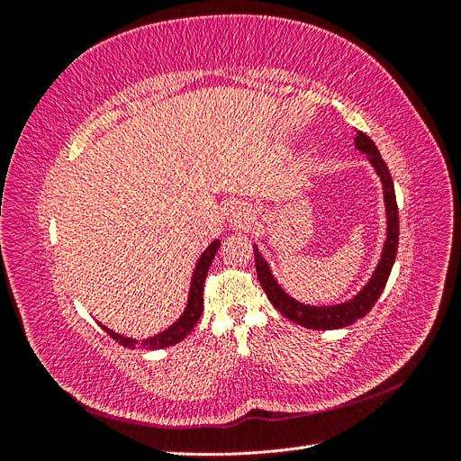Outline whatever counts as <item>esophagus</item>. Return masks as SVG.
Returning a JSON list of instances; mask_svg holds the SVG:
<instances>
[{
    "instance_id": "esophagus-1",
    "label": "esophagus",
    "mask_w": 461,
    "mask_h": 461,
    "mask_svg": "<svg viewBox=\"0 0 461 461\" xmlns=\"http://www.w3.org/2000/svg\"><path fill=\"white\" fill-rule=\"evenodd\" d=\"M227 221L234 229H248L254 222V215L246 203L230 202L227 207Z\"/></svg>"
}]
</instances>
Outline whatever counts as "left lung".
Here are the masks:
<instances>
[{
	"instance_id": "1",
	"label": "left lung",
	"mask_w": 461,
	"mask_h": 461,
	"mask_svg": "<svg viewBox=\"0 0 461 461\" xmlns=\"http://www.w3.org/2000/svg\"><path fill=\"white\" fill-rule=\"evenodd\" d=\"M356 148L366 153L367 161L379 175L383 194H384V212H386V240L381 252V259L376 263V267L367 281V285L361 288L352 300H346L334 305H308L288 296L286 292L276 283V278L271 273V267L267 259L261 256L258 246L254 244V256H256V271L259 285L263 286L265 294H267L273 308L281 312L286 319L294 321V323L305 327V329H315V330H332V329H342L356 323L357 319L366 317L375 302L379 300L383 290L386 286L388 275L393 271V265L398 252V205H396V194H394V183L386 163L383 161L379 149H376L375 142L364 132L356 134L354 138Z\"/></svg>"
}]
</instances>
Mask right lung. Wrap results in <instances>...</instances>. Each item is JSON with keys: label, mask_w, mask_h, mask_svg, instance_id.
I'll list each match as a JSON object with an SVG mask.
<instances>
[{"label": "right lung", "mask_w": 461, "mask_h": 461, "mask_svg": "<svg viewBox=\"0 0 461 461\" xmlns=\"http://www.w3.org/2000/svg\"><path fill=\"white\" fill-rule=\"evenodd\" d=\"M219 246H221V242L213 240L203 249V254L200 256V259L196 263V269H194V275H192L188 303H186L183 315H180L175 323L171 327H167L163 332L153 334V337L142 340L140 346L146 348V350H159V348H167V346H173V344L180 342L194 329V325L198 323L202 317V312H203V283H205L207 271H209V267H212V261L217 254ZM102 327H104V330H107L109 337L115 342H119L124 348H132L134 350V346L138 344L136 339H127V337H122V334L107 329L105 325H102Z\"/></svg>", "instance_id": "right-lung-1"}]
</instances>
